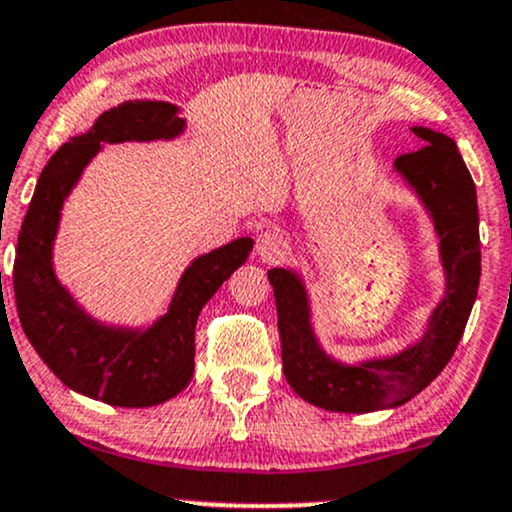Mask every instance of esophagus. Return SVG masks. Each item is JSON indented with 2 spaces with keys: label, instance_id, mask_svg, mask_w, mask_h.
<instances>
[{
  "label": "esophagus",
  "instance_id": "obj_1",
  "mask_svg": "<svg viewBox=\"0 0 512 512\" xmlns=\"http://www.w3.org/2000/svg\"><path fill=\"white\" fill-rule=\"evenodd\" d=\"M286 252H288V240L283 238V233L279 229H267L264 233H260V238H257V255H260L262 262L267 264L279 262Z\"/></svg>",
  "mask_w": 512,
  "mask_h": 512
}]
</instances>
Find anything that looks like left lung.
Returning a JSON list of instances; mask_svg holds the SVG:
<instances>
[{
    "label": "left lung",
    "mask_w": 512,
    "mask_h": 512,
    "mask_svg": "<svg viewBox=\"0 0 512 512\" xmlns=\"http://www.w3.org/2000/svg\"><path fill=\"white\" fill-rule=\"evenodd\" d=\"M422 150L396 159L434 217L446 267V298L429 319L420 343L389 360L338 365L319 348L310 326V305L303 281L288 269H269L279 312L283 374L291 389L307 403L331 412H372L408 403L427 389L448 365L463 338L467 317L477 298L482 255H479L477 190L448 135L415 126Z\"/></svg>",
    "instance_id": "8db88e82"
}]
</instances>
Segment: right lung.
Returning <instances> with one entry per match:
<instances>
[{
  "mask_svg": "<svg viewBox=\"0 0 512 512\" xmlns=\"http://www.w3.org/2000/svg\"><path fill=\"white\" fill-rule=\"evenodd\" d=\"M169 102L131 100L104 112L85 135L71 138L42 169L18 233L16 312L42 362L73 391L121 408H150L188 386L195 369V324L205 303L248 260L250 238L197 257L178 283L169 312L147 331L97 324L59 286L52 240L61 205L102 143L174 138L183 119Z\"/></svg>",
  "mask_w": 512,
  "mask_h": 512,
  "instance_id": "right-lung-1",
  "label": "right lung"
}]
</instances>
